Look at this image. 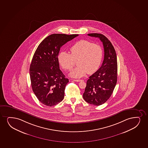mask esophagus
Wrapping results in <instances>:
<instances>
[{
  "mask_svg": "<svg viewBox=\"0 0 148 148\" xmlns=\"http://www.w3.org/2000/svg\"><path fill=\"white\" fill-rule=\"evenodd\" d=\"M73 81H75V82H79L82 81V79H73Z\"/></svg>",
  "mask_w": 148,
  "mask_h": 148,
  "instance_id": "obj_1",
  "label": "esophagus"
}]
</instances>
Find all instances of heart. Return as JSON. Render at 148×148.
<instances>
[{"mask_svg":"<svg viewBox=\"0 0 148 148\" xmlns=\"http://www.w3.org/2000/svg\"><path fill=\"white\" fill-rule=\"evenodd\" d=\"M103 49L100 45L86 40H81L70 49V53L62 51L58 56V60L63 69L68 71L74 66L77 60V66L69 75L79 78L86 75L92 74L99 69L103 59Z\"/></svg>","mask_w":148,"mask_h":148,"instance_id":"obj_1","label":"heart"}]
</instances>
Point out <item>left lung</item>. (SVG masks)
Segmentation results:
<instances>
[{
	"label": "left lung",
	"instance_id": "1",
	"mask_svg": "<svg viewBox=\"0 0 148 148\" xmlns=\"http://www.w3.org/2000/svg\"><path fill=\"white\" fill-rule=\"evenodd\" d=\"M99 38L104 49V59L101 67L89 77L83 94L85 101L91 105L100 106L109 99L117 82L118 64L116 51L110 41L102 34H90Z\"/></svg>",
	"mask_w": 148,
	"mask_h": 148
}]
</instances>
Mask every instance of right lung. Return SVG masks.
I'll list each match as a JSON object with an SVG mask.
<instances>
[{
	"label": "right lung",
	"instance_id": "add662e5",
	"mask_svg": "<svg viewBox=\"0 0 148 148\" xmlns=\"http://www.w3.org/2000/svg\"><path fill=\"white\" fill-rule=\"evenodd\" d=\"M79 34H53L43 39L36 49L30 65L32 88L43 105L52 107L63 100L69 79L60 69V47Z\"/></svg>",
	"mask_w": 148,
	"mask_h": 148
}]
</instances>
